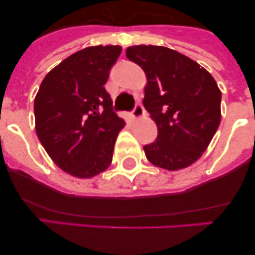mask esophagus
<instances>
[{"label":"esophagus","instance_id":"1","mask_svg":"<svg viewBox=\"0 0 255 255\" xmlns=\"http://www.w3.org/2000/svg\"><path fill=\"white\" fill-rule=\"evenodd\" d=\"M132 115L134 118H140L142 116H144V107L140 102H137V104H135L134 109H133L132 111Z\"/></svg>","mask_w":255,"mask_h":255}]
</instances>
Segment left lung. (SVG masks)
<instances>
[{
    "label": "left lung",
    "mask_w": 255,
    "mask_h": 255,
    "mask_svg": "<svg viewBox=\"0 0 255 255\" xmlns=\"http://www.w3.org/2000/svg\"><path fill=\"white\" fill-rule=\"evenodd\" d=\"M126 54L145 73L143 105L158 127L156 139L144 145L146 159L166 170L191 165L220 126L222 95L215 79L173 49L134 45Z\"/></svg>",
    "instance_id": "left-lung-1"
}]
</instances>
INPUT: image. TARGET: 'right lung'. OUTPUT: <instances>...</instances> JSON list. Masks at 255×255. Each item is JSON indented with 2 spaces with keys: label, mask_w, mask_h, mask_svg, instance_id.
<instances>
[{
  "label": "right lung",
  "mask_w": 255,
  "mask_h": 255,
  "mask_svg": "<svg viewBox=\"0 0 255 255\" xmlns=\"http://www.w3.org/2000/svg\"><path fill=\"white\" fill-rule=\"evenodd\" d=\"M120 45L89 47L61 61L42 81L34 100L35 130L54 163L76 177H92L112 161L126 126L105 89Z\"/></svg>",
  "instance_id": "obj_1"
}]
</instances>
